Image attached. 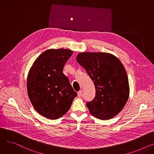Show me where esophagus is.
<instances>
[{"instance_id":"esophagus-1","label":"esophagus","mask_w":154,"mask_h":154,"mask_svg":"<svg viewBox=\"0 0 154 154\" xmlns=\"http://www.w3.org/2000/svg\"><path fill=\"white\" fill-rule=\"evenodd\" d=\"M82 90H80L78 92H77V95L79 97H80L82 95Z\"/></svg>"}]
</instances>
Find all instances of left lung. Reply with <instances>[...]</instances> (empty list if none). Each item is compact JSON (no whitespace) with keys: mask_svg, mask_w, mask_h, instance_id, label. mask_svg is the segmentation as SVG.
I'll return each instance as SVG.
<instances>
[{"mask_svg":"<svg viewBox=\"0 0 154 154\" xmlns=\"http://www.w3.org/2000/svg\"><path fill=\"white\" fill-rule=\"evenodd\" d=\"M76 59L95 87V98L86 103L91 114L102 120L117 116L126 104L130 91L122 63L115 55L106 52H82Z\"/></svg>","mask_w":154,"mask_h":154,"instance_id":"1","label":"left lung"}]
</instances>
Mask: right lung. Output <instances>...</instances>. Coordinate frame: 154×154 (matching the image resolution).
<instances>
[{
	"label": "right lung",
	"instance_id": "right-lung-1",
	"mask_svg": "<svg viewBox=\"0 0 154 154\" xmlns=\"http://www.w3.org/2000/svg\"><path fill=\"white\" fill-rule=\"evenodd\" d=\"M72 54L71 50L62 48L47 50L29 70L27 81L29 99L35 110L47 119H57L66 114L77 95L63 74L64 65Z\"/></svg>",
	"mask_w": 154,
	"mask_h": 154
}]
</instances>
